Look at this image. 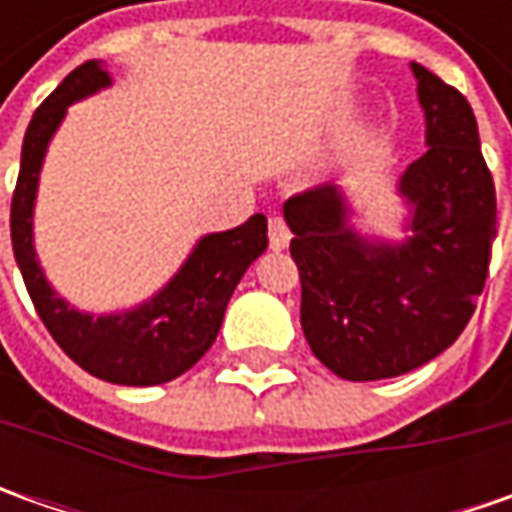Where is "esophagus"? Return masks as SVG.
Returning <instances> with one entry per match:
<instances>
[{"label":"esophagus","instance_id":"1","mask_svg":"<svg viewBox=\"0 0 512 512\" xmlns=\"http://www.w3.org/2000/svg\"><path fill=\"white\" fill-rule=\"evenodd\" d=\"M267 236H270V247L273 250H285L290 245V227L285 225L282 216H270L267 219Z\"/></svg>","mask_w":512,"mask_h":512}]
</instances>
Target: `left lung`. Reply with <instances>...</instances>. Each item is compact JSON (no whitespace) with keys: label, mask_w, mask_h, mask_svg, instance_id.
Listing matches in <instances>:
<instances>
[{"label":"left lung","mask_w":512,"mask_h":512,"mask_svg":"<svg viewBox=\"0 0 512 512\" xmlns=\"http://www.w3.org/2000/svg\"><path fill=\"white\" fill-rule=\"evenodd\" d=\"M410 68L430 148L399 179L410 236H359L339 185L285 202L305 339L347 382L402 376L456 342L476 310L496 239V187L473 108L436 73L416 62Z\"/></svg>","instance_id":"left-lung-1"}]
</instances>
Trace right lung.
Listing matches in <instances>:
<instances>
[{
  "label": "right lung",
  "mask_w": 512,
  "mask_h": 512,
  "mask_svg": "<svg viewBox=\"0 0 512 512\" xmlns=\"http://www.w3.org/2000/svg\"><path fill=\"white\" fill-rule=\"evenodd\" d=\"M108 85L105 65L90 59L70 70L62 85L36 108L22 142V165L10 202V242L39 319L70 359L96 379L150 387L182 376L216 342L233 290L247 267L265 253L267 219L265 213H256L245 225L202 236L179 273L139 307L93 316L59 299L33 250L39 170L68 105Z\"/></svg>",
  "instance_id": "right-lung-1"
}]
</instances>
